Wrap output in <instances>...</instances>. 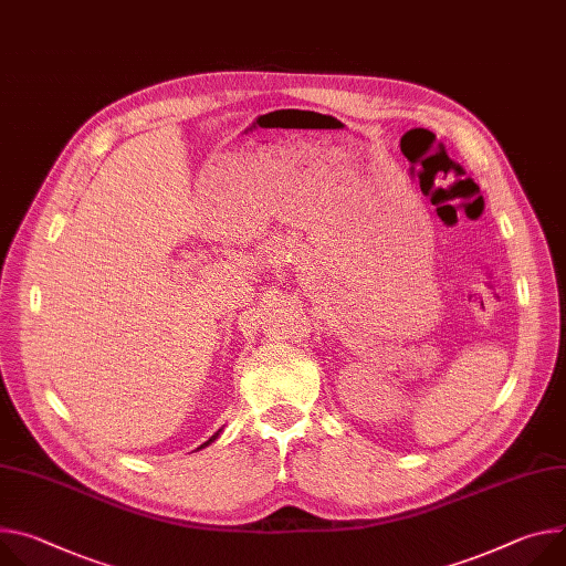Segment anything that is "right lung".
Here are the masks:
<instances>
[{"mask_svg":"<svg viewBox=\"0 0 566 566\" xmlns=\"http://www.w3.org/2000/svg\"><path fill=\"white\" fill-rule=\"evenodd\" d=\"M217 436H219V433H217ZM217 436H212V438H210V440H208V442H205V444H200V447H198V449H202V447H208V444H210V442H214V440H217Z\"/></svg>","mask_w":566,"mask_h":566,"instance_id":"right-lung-1","label":"right lung"}]
</instances>
